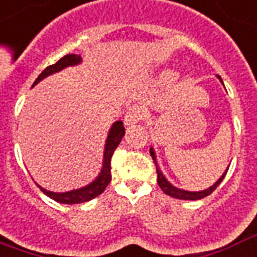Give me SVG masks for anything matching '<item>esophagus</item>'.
Segmentation results:
<instances>
[{"mask_svg": "<svg viewBox=\"0 0 257 257\" xmlns=\"http://www.w3.org/2000/svg\"><path fill=\"white\" fill-rule=\"evenodd\" d=\"M144 110L143 107H140L138 104H134V106H131L125 114V117H123V122L125 125H134V123L139 122V121H142L144 118Z\"/></svg>", "mask_w": 257, "mask_h": 257, "instance_id": "1", "label": "esophagus"}]
</instances>
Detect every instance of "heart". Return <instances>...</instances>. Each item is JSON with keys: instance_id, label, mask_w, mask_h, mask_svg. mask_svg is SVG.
<instances>
[{"instance_id": "obj_1", "label": "heart", "mask_w": 257, "mask_h": 257, "mask_svg": "<svg viewBox=\"0 0 257 257\" xmlns=\"http://www.w3.org/2000/svg\"><path fill=\"white\" fill-rule=\"evenodd\" d=\"M174 77H176V75H174V73H167V75H166L167 80H173Z\"/></svg>"}]
</instances>
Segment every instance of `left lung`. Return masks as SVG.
<instances>
[{
  "label": "left lung",
  "instance_id": "8db88e82",
  "mask_svg": "<svg viewBox=\"0 0 257 257\" xmlns=\"http://www.w3.org/2000/svg\"><path fill=\"white\" fill-rule=\"evenodd\" d=\"M218 79H219L220 81H222V79H220V76H218ZM150 154H151V157H153L154 162H155V165H157V157H155V153H154V148H151L150 150ZM229 170V169H227ZM227 170H226L222 176H220V178L218 180V181L212 185V187H210L208 189H204V191H200V192H189V191H184V189H180V188H176L173 187L170 182L167 181L166 178H165V176L162 174V172H161V169L158 167L157 165V174H158V185L161 187V189H162L166 195H169V196L172 197H176V199H181V200H199V199H203V197L208 196V195H211L212 192L215 191L216 187L219 185L220 181L225 178L226 173H227Z\"/></svg>",
  "mask_w": 257,
  "mask_h": 257
}]
</instances>
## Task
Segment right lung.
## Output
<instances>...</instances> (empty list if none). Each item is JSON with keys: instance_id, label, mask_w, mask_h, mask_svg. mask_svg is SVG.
Returning a JSON list of instances; mask_svg holds the SVG:
<instances>
[{"instance_id": "right-lung-1", "label": "right lung", "mask_w": 257, "mask_h": 257, "mask_svg": "<svg viewBox=\"0 0 257 257\" xmlns=\"http://www.w3.org/2000/svg\"><path fill=\"white\" fill-rule=\"evenodd\" d=\"M81 57L77 56V54H68V56H64L61 60H58L56 64L47 66L46 69L42 72L41 75L38 76L37 80L34 81V84H38L39 81L43 80L45 77H47L49 75H53L56 72H60L66 66H73L80 64ZM125 135V128H123L122 121H117V122L113 123V126L110 128L109 135H107V140H106V144H104V155H103V166H102V170H100L99 176L95 178L94 181L85 185L84 188H80V189H75V191L64 192V193H57V192L47 191L45 188L39 187L45 195H47L49 197H51L53 200L58 201V203H64V204H77V203H84V201H88L94 197L99 196L100 193L106 189V187L109 185V182L111 181V173H110V169H111V157H113L115 148L118 147L121 139L123 138Z\"/></svg>"}]
</instances>
